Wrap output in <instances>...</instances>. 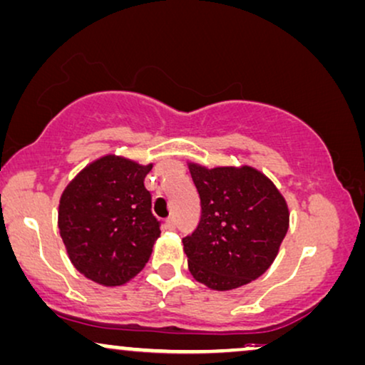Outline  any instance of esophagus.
Segmentation results:
<instances>
[{"instance_id": "1", "label": "esophagus", "mask_w": 365, "mask_h": 365, "mask_svg": "<svg viewBox=\"0 0 365 365\" xmlns=\"http://www.w3.org/2000/svg\"><path fill=\"white\" fill-rule=\"evenodd\" d=\"M175 225H177V222H175V218H167L165 220V223H163V227H165V230H170V232H172V230H175Z\"/></svg>"}]
</instances>
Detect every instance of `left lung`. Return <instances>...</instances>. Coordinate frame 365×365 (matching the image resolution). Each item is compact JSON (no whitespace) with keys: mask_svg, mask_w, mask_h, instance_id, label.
<instances>
[{"mask_svg":"<svg viewBox=\"0 0 365 365\" xmlns=\"http://www.w3.org/2000/svg\"><path fill=\"white\" fill-rule=\"evenodd\" d=\"M190 173L202 207L197 228L182 240L190 273L217 291L259 278L289 227L284 198L251 167L208 170L190 163Z\"/></svg>","mask_w":365,"mask_h":365,"instance_id":"1","label":"left lung"}]
</instances>
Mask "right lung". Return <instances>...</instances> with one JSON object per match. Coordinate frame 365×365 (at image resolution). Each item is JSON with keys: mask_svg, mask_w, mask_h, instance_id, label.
<instances>
[{"mask_svg": "<svg viewBox=\"0 0 365 365\" xmlns=\"http://www.w3.org/2000/svg\"><path fill=\"white\" fill-rule=\"evenodd\" d=\"M152 165L102 157L86 167L59 202V233L86 278L119 286L140 273L160 236L152 195L143 185Z\"/></svg>", "mask_w": 365, "mask_h": 365, "instance_id": "add662e5", "label": "right lung"}]
</instances>
